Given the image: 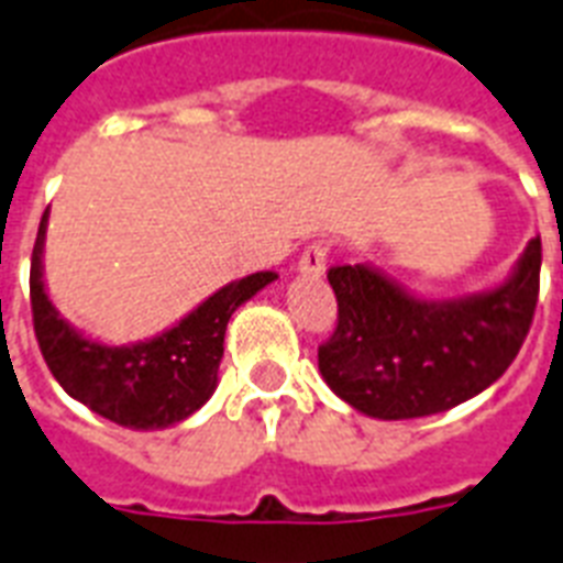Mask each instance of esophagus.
Returning a JSON list of instances; mask_svg holds the SVG:
<instances>
[{
	"label": "esophagus",
	"mask_w": 563,
	"mask_h": 563,
	"mask_svg": "<svg viewBox=\"0 0 563 563\" xmlns=\"http://www.w3.org/2000/svg\"><path fill=\"white\" fill-rule=\"evenodd\" d=\"M324 268H327V245L324 242H312V245H307V251L300 254L298 272L303 274V277H309V280H318V277L324 274Z\"/></svg>",
	"instance_id": "obj_1"
}]
</instances>
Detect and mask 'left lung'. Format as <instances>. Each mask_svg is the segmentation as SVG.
I'll use <instances>...</instances> for the list:
<instances>
[{"label":"left lung","instance_id":"obj_1","mask_svg":"<svg viewBox=\"0 0 563 563\" xmlns=\"http://www.w3.org/2000/svg\"><path fill=\"white\" fill-rule=\"evenodd\" d=\"M339 327L318 371L353 409L379 420L427 418L482 394L523 347L541 283V236L506 280L462 298H420L371 263L327 274Z\"/></svg>","mask_w":563,"mask_h":563}]
</instances>
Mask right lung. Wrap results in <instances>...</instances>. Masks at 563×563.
Instances as JSON below:
<instances>
[{
	"instance_id": "right-lung-1",
	"label": "right lung",
	"mask_w": 563,
	"mask_h": 563,
	"mask_svg": "<svg viewBox=\"0 0 563 563\" xmlns=\"http://www.w3.org/2000/svg\"><path fill=\"white\" fill-rule=\"evenodd\" d=\"M48 210L31 254V312L48 371L64 391L101 418L128 429H166L201 409L219 385L230 316L268 283L274 272L247 274L212 291L169 330L131 344L84 335L52 303L43 280Z\"/></svg>"
}]
</instances>
